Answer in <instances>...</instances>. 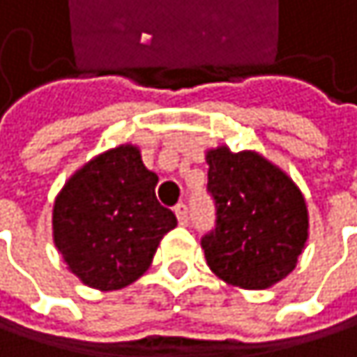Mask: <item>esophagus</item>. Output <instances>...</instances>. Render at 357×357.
<instances>
[{
    "instance_id": "esophagus-1",
    "label": "esophagus",
    "mask_w": 357,
    "mask_h": 357,
    "mask_svg": "<svg viewBox=\"0 0 357 357\" xmlns=\"http://www.w3.org/2000/svg\"><path fill=\"white\" fill-rule=\"evenodd\" d=\"M176 215H178L179 225H188L190 223V211H188V206L183 202H179L178 206H176Z\"/></svg>"
}]
</instances>
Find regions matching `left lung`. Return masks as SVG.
I'll return each mask as SVG.
<instances>
[{
    "label": "left lung",
    "instance_id": "8db88e82",
    "mask_svg": "<svg viewBox=\"0 0 357 357\" xmlns=\"http://www.w3.org/2000/svg\"><path fill=\"white\" fill-rule=\"evenodd\" d=\"M215 227L200 238L206 264L223 281L264 289L287 277L308 240L302 192L256 153L221 146L206 155Z\"/></svg>",
    "mask_w": 357,
    "mask_h": 357
}]
</instances>
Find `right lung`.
Wrapping results in <instances>:
<instances>
[{
	"label": "right lung",
	"instance_id": "obj_1",
	"mask_svg": "<svg viewBox=\"0 0 357 357\" xmlns=\"http://www.w3.org/2000/svg\"><path fill=\"white\" fill-rule=\"evenodd\" d=\"M159 178L126 144L84 165L53 206V240L70 271L97 289H121L153 262L178 225L155 196Z\"/></svg>",
	"mask_w": 357,
	"mask_h": 357
}]
</instances>
